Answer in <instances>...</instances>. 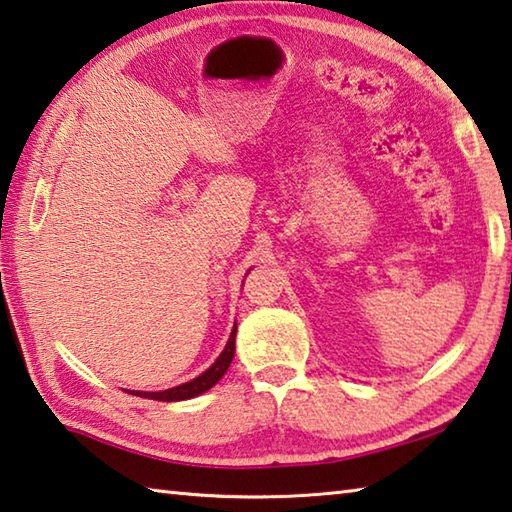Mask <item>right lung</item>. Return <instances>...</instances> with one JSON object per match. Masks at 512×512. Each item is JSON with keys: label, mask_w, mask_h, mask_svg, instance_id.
Here are the masks:
<instances>
[{"label": "right lung", "mask_w": 512, "mask_h": 512, "mask_svg": "<svg viewBox=\"0 0 512 512\" xmlns=\"http://www.w3.org/2000/svg\"><path fill=\"white\" fill-rule=\"evenodd\" d=\"M236 330H238V326L233 324L229 342H227V346H224V351L218 355V360H215L209 369L197 375V378H193L191 382H184V384H179V387L166 389V391H128V393H132V396H139V398L159 400V402H177V400L202 396V393L209 391L213 384H218V380L224 373H227V369L231 366L233 353H236Z\"/></svg>", "instance_id": "obj_1"}]
</instances>
